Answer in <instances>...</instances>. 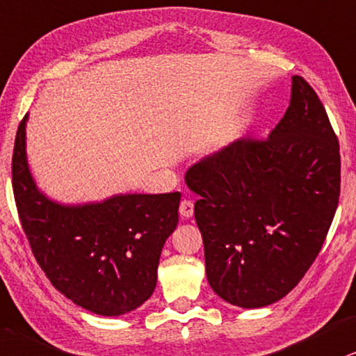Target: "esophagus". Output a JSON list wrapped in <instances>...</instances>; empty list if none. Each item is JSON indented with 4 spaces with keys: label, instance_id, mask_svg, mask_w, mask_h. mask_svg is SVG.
Wrapping results in <instances>:
<instances>
[{
    "label": "esophagus",
    "instance_id": "1",
    "mask_svg": "<svg viewBox=\"0 0 356 356\" xmlns=\"http://www.w3.org/2000/svg\"><path fill=\"white\" fill-rule=\"evenodd\" d=\"M179 213L182 215L184 218H191L193 215V202L184 199L179 205Z\"/></svg>",
    "mask_w": 356,
    "mask_h": 356
}]
</instances>
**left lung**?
Segmentation results:
<instances>
[{
	"mask_svg": "<svg viewBox=\"0 0 356 356\" xmlns=\"http://www.w3.org/2000/svg\"><path fill=\"white\" fill-rule=\"evenodd\" d=\"M207 279L227 302L264 307L316 261L340 197V146L316 90L292 77L291 105L268 139L243 138L193 164Z\"/></svg>",
	"mask_w": 356,
	"mask_h": 356,
	"instance_id": "obj_1",
	"label": "left lung"
}]
</instances>
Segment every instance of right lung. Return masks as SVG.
Listing matches in <instances>:
<instances>
[{
    "instance_id": "obj_1",
    "label": "right lung",
    "mask_w": 356,
    "mask_h": 356,
    "mask_svg": "<svg viewBox=\"0 0 356 356\" xmlns=\"http://www.w3.org/2000/svg\"><path fill=\"white\" fill-rule=\"evenodd\" d=\"M22 118L13 151V191L38 264L67 299L100 316H123L154 292L163 246L179 222L181 192L126 193L60 205L35 187Z\"/></svg>"
}]
</instances>
